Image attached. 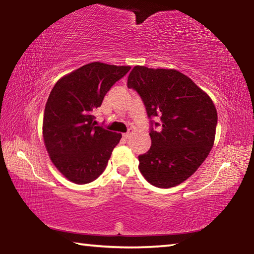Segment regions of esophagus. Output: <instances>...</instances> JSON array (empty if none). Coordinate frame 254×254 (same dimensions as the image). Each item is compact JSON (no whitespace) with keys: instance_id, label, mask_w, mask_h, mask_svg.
<instances>
[{"instance_id":"1","label":"esophagus","mask_w":254,"mask_h":254,"mask_svg":"<svg viewBox=\"0 0 254 254\" xmlns=\"http://www.w3.org/2000/svg\"><path fill=\"white\" fill-rule=\"evenodd\" d=\"M123 136H124V139H130V136H131V133L130 132H127V133H124L123 134Z\"/></svg>"}]
</instances>
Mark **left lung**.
I'll return each mask as SVG.
<instances>
[{
    "instance_id": "obj_1",
    "label": "left lung",
    "mask_w": 254,
    "mask_h": 254,
    "mask_svg": "<svg viewBox=\"0 0 254 254\" xmlns=\"http://www.w3.org/2000/svg\"><path fill=\"white\" fill-rule=\"evenodd\" d=\"M127 87L139 93L148 117H159L150 131L151 147L139 156L148 183L170 188L188 179L207 158L215 140L217 112L207 94L175 69L133 67Z\"/></svg>"
}]
</instances>
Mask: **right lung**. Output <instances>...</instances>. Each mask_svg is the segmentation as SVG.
<instances>
[{"instance_id":"obj_1","label":"right lung","mask_w":254,"mask_h":254,"mask_svg":"<svg viewBox=\"0 0 254 254\" xmlns=\"http://www.w3.org/2000/svg\"><path fill=\"white\" fill-rule=\"evenodd\" d=\"M130 69L91 63L62 77L51 89L42 135L50 160L70 182L88 184L105 170L122 134L95 127L93 112Z\"/></svg>"}]
</instances>
